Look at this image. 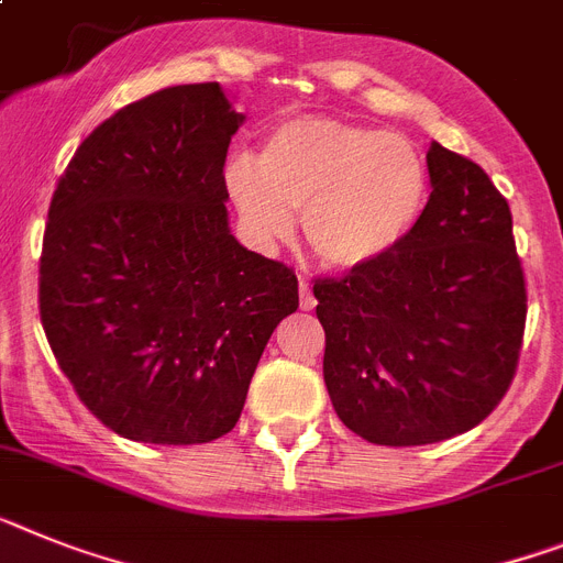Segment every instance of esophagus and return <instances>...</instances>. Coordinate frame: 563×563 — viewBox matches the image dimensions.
I'll list each match as a JSON object with an SVG mask.
<instances>
[{
	"mask_svg": "<svg viewBox=\"0 0 563 563\" xmlns=\"http://www.w3.org/2000/svg\"><path fill=\"white\" fill-rule=\"evenodd\" d=\"M299 305H301V310H313V307H316L313 287L307 285L305 278H301V285H299Z\"/></svg>",
	"mask_w": 563,
	"mask_h": 563,
	"instance_id": "34e87169",
	"label": "esophagus"
}]
</instances>
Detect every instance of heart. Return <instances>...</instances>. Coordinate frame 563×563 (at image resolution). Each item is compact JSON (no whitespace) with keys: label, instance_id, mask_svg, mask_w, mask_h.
<instances>
[{"label":"heart","instance_id":"b5f03b06","mask_svg":"<svg viewBox=\"0 0 563 563\" xmlns=\"http://www.w3.org/2000/svg\"><path fill=\"white\" fill-rule=\"evenodd\" d=\"M224 187L258 244L287 242L292 213H301L313 256L333 271H358L416 230L430 196V165L401 133L299 117L267 133L258 162L247 153L230 158Z\"/></svg>","mask_w":563,"mask_h":563}]
</instances>
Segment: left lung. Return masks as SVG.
I'll return each instance as SVG.
<instances>
[{
	"instance_id": "left-lung-1",
	"label": "left lung",
	"mask_w": 563,
	"mask_h": 563,
	"mask_svg": "<svg viewBox=\"0 0 563 563\" xmlns=\"http://www.w3.org/2000/svg\"><path fill=\"white\" fill-rule=\"evenodd\" d=\"M427 165L432 194L405 242L313 282L330 401L355 435L384 446L482 424L516 378L527 321L507 199L439 142Z\"/></svg>"
}]
</instances>
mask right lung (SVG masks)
<instances>
[{
    "label": "right lung",
    "instance_id": "right-lung-1",
    "mask_svg": "<svg viewBox=\"0 0 563 563\" xmlns=\"http://www.w3.org/2000/svg\"><path fill=\"white\" fill-rule=\"evenodd\" d=\"M242 119L219 81L156 90L104 119L53 190L42 328L81 405L122 439H222L299 307L292 267L228 228L224 158Z\"/></svg>",
    "mask_w": 563,
    "mask_h": 563
}]
</instances>
